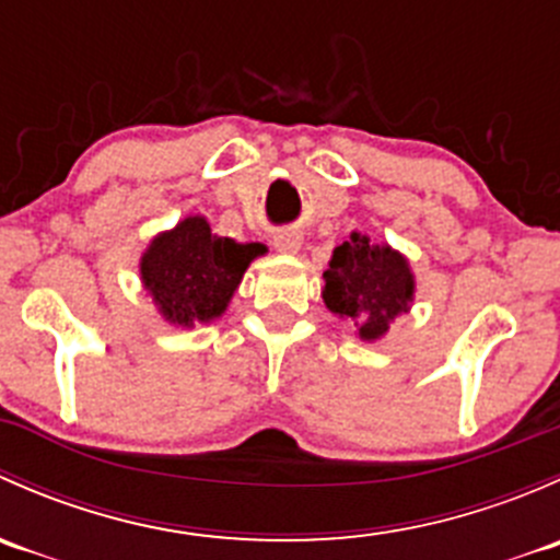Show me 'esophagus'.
I'll use <instances>...</instances> for the list:
<instances>
[{
  "instance_id": "obj_1",
  "label": "esophagus",
  "mask_w": 560,
  "mask_h": 560,
  "mask_svg": "<svg viewBox=\"0 0 560 560\" xmlns=\"http://www.w3.org/2000/svg\"><path fill=\"white\" fill-rule=\"evenodd\" d=\"M273 246H276V252H281V254H298L303 246V238L298 233H279L273 238Z\"/></svg>"
}]
</instances>
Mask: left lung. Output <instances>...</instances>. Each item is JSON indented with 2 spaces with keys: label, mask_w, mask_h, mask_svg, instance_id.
<instances>
[{
  "label": "left lung",
  "mask_w": 560,
  "mask_h": 560,
  "mask_svg": "<svg viewBox=\"0 0 560 560\" xmlns=\"http://www.w3.org/2000/svg\"><path fill=\"white\" fill-rule=\"evenodd\" d=\"M322 279L327 312L352 322L354 336L365 343L385 338L389 325L411 312L417 292L409 259L389 244H374L358 230L332 248Z\"/></svg>",
  "instance_id": "8db88e82"
}]
</instances>
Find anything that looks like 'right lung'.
<instances>
[{
  "instance_id": "right-lung-1",
  "label": "right lung",
  "mask_w": 560,
  "mask_h": 560,
  "mask_svg": "<svg viewBox=\"0 0 560 560\" xmlns=\"http://www.w3.org/2000/svg\"><path fill=\"white\" fill-rule=\"evenodd\" d=\"M265 252L262 244L222 238L191 213L151 238L140 254V284L167 325H208L228 312L246 268Z\"/></svg>"
}]
</instances>
